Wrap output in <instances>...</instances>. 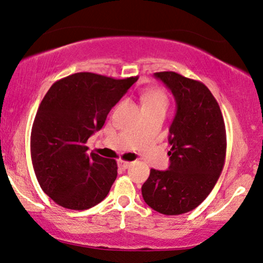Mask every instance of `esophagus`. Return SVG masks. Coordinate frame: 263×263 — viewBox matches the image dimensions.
I'll return each instance as SVG.
<instances>
[{"mask_svg":"<svg viewBox=\"0 0 263 263\" xmlns=\"http://www.w3.org/2000/svg\"><path fill=\"white\" fill-rule=\"evenodd\" d=\"M132 165V162H127V161H119V167L121 169H127Z\"/></svg>","mask_w":263,"mask_h":263,"instance_id":"1","label":"esophagus"}]
</instances>
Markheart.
Listing matches in <instances>:
<instances>
[{
    "label": "heart",
    "instance_id": "obj_1",
    "mask_svg": "<svg viewBox=\"0 0 263 263\" xmlns=\"http://www.w3.org/2000/svg\"><path fill=\"white\" fill-rule=\"evenodd\" d=\"M143 109H167L169 104L165 91L160 88H152L142 94Z\"/></svg>",
    "mask_w": 263,
    "mask_h": 263
}]
</instances>
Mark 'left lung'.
Listing matches in <instances>:
<instances>
[{
    "label": "left lung",
    "instance_id": "8db88e82",
    "mask_svg": "<svg viewBox=\"0 0 263 263\" xmlns=\"http://www.w3.org/2000/svg\"><path fill=\"white\" fill-rule=\"evenodd\" d=\"M172 90L176 115L169 128L168 171L151 169L142 185L149 207L164 215H180L205 200L219 180L226 161L223 116L211 90L200 81L175 71L155 72Z\"/></svg>",
    "mask_w": 263,
    "mask_h": 263
}]
</instances>
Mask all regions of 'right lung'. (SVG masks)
I'll return each instance as SVG.
<instances>
[{
  "mask_svg": "<svg viewBox=\"0 0 263 263\" xmlns=\"http://www.w3.org/2000/svg\"><path fill=\"white\" fill-rule=\"evenodd\" d=\"M137 79L76 72L56 81L44 95L31 128L30 155L36 179L55 203L86 211L108 195L118 163L88 154L86 143Z\"/></svg>",
  "mask_w": 263,
  "mask_h": 263,
  "instance_id": "obj_1",
  "label": "right lung"
}]
</instances>
